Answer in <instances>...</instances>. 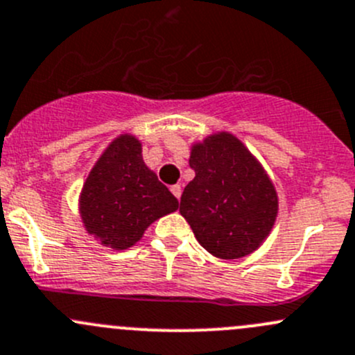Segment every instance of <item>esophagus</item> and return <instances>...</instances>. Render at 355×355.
<instances>
[{
  "label": "esophagus",
  "instance_id": "1",
  "mask_svg": "<svg viewBox=\"0 0 355 355\" xmlns=\"http://www.w3.org/2000/svg\"><path fill=\"white\" fill-rule=\"evenodd\" d=\"M171 191H173V195L176 196V198L179 200L181 198V193H182V188L179 184H174V186H171Z\"/></svg>",
  "mask_w": 355,
  "mask_h": 355
}]
</instances>
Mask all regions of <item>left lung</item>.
I'll list each match as a JSON object with an SVG mask.
<instances>
[{
  "label": "left lung",
  "mask_w": 355,
  "mask_h": 355,
  "mask_svg": "<svg viewBox=\"0 0 355 355\" xmlns=\"http://www.w3.org/2000/svg\"><path fill=\"white\" fill-rule=\"evenodd\" d=\"M195 179L181 195L182 217L208 253L237 259L261 246L279 211L273 182L261 164L231 133L193 145Z\"/></svg>",
  "instance_id": "8db88e82"
}]
</instances>
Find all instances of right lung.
Masks as SVG:
<instances>
[{
  "mask_svg": "<svg viewBox=\"0 0 355 355\" xmlns=\"http://www.w3.org/2000/svg\"><path fill=\"white\" fill-rule=\"evenodd\" d=\"M178 200L141 159L133 135L116 138L90 171L80 215L87 232L104 246L128 250L157 218L178 210Z\"/></svg>",
  "mask_w": 355,
  "mask_h": 355,
  "instance_id": "right-lung-1",
  "label": "right lung"
}]
</instances>
